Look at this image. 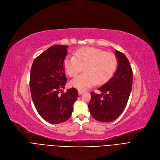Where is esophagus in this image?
I'll return each instance as SVG.
<instances>
[{
    "mask_svg": "<svg viewBox=\"0 0 160 160\" xmlns=\"http://www.w3.org/2000/svg\"><path fill=\"white\" fill-rule=\"evenodd\" d=\"M84 92H85V91H83V90H79V91H78L79 95H81V94H82Z\"/></svg>",
    "mask_w": 160,
    "mask_h": 160,
    "instance_id": "34e87169",
    "label": "esophagus"
}]
</instances>
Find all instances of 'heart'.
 <instances>
[{
  "mask_svg": "<svg viewBox=\"0 0 160 160\" xmlns=\"http://www.w3.org/2000/svg\"><path fill=\"white\" fill-rule=\"evenodd\" d=\"M66 73L75 77L84 67L85 73L72 79L70 85L79 90H85L108 81L115 73L117 58L112 52L95 48H83L75 51L73 57L67 56L63 62Z\"/></svg>",
  "mask_w": 160,
  "mask_h": 160,
  "instance_id": "heart-1",
  "label": "heart"
}]
</instances>
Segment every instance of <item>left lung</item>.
<instances>
[{
  "mask_svg": "<svg viewBox=\"0 0 160 160\" xmlns=\"http://www.w3.org/2000/svg\"><path fill=\"white\" fill-rule=\"evenodd\" d=\"M117 69L114 76L99 88L102 94L91 92L88 109L91 115L102 122L116 120L124 110L130 97L132 83V70L127 57L117 50Z\"/></svg>",
  "mask_w": 160,
  "mask_h": 160,
  "instance_id": "8db88e82",
  "label": "left lung"
}]
</instances>
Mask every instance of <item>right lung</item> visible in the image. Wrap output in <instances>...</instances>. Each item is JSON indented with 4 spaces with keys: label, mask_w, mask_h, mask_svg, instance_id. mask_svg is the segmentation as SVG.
Returning <instances> with one entry per match:
<instances>
[{
    "label": "right lung",
    "mask_w": 160,
    "mask_h": 160,
    "mask_svg": "<svg viewBox=\"0 0 160 160\" xmlns=\"http://www.w3.org/2000/svg\"><path fill=\"white\" fill-rule=\"evenodd\" d=\"M66 45H55L37 57L32 63L30 88L34 105L39 115L51 124H59L71 117L78 90L65 88L67 79L63 62Z\"/></svg>",
    "instance_id": "1"
}]
</instances>
